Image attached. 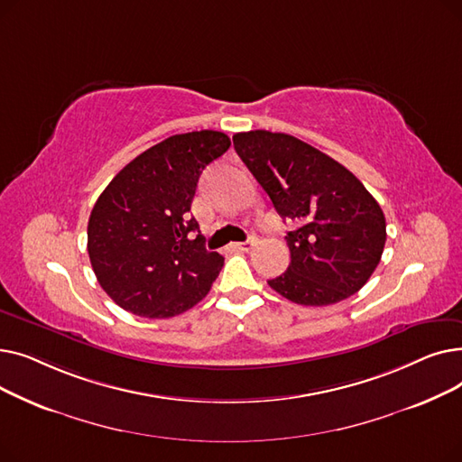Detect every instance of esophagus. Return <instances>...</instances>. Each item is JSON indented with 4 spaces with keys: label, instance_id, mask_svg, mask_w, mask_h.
I'll return each instance as SVG.
<instances>
[{
    "label": "esophagus",
    "instance_id": "34e87169",
    "mask_svg": "<svg viewBox=\"0 0 462 462\" xmlns=\"http://www.w3.org/2000/svg\"><path fill=\"white\" fill-rule=\"evenodd\" d=\"M256 236H249L245 241H241V244H236L234 249H239V251H251L254 245H256Z\"/></svg>",
    "mask_w": 462,
    "mask_h": 462
}]
</instances>
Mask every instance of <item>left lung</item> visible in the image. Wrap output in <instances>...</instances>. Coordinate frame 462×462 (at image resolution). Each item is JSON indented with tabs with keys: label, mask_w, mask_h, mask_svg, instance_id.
<instances>
[{
	"label": "left lung",
	"mask_w": 462,
	"mask_h": 462,
	"mask_svg": "<svg viewBox=\"0 0 462 462\" xmlns=\"http://www.w3.org/2000/svg\"><path fill=\"white\" fill-rule=\"evenodd\" d=\"M232 140L277 213L296 225L286 236L288 270L268 284L307 307L356 294L385 245V217L373 194L348 168L296 136L249 131Z\"/></svg>",
	"instance_id": "left-lung-1"
}]
</instances>
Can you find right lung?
<instances>
[{"label": "right lung", "instance_id": "add662e5", "mask_svg": "<svg viewBox=\"0 0 462 462\" xmlns=\"http://www.w3.org/2000/svg\"><path fill=\"white\" fill-rule=\"evenodd\" d=\"M228 148L218 131L174 134L119 170L97 199L88 253L97 281L121 309L170 319L206 298L225 258L206 251L189 211L202 170Z\"/></svg>", "mask_w": 462, "mask_h": 462}]
</instances>
